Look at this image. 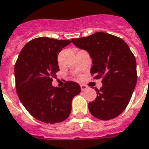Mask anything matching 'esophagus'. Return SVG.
Here are the masks:
<instances>
[{
    "instance_id": "1",
    "label": "esophagus",
    "mask_w": 149,
    "mask_h": 149,
    "mask_svg": "<svg viewBox=\"0 0 149 149\" xmlns=\"http://www.w3.org/2000/svg\"><path fill=\"white\" fill-rule=\"evenodd\" d=\"M80 88L82 91H85L86 89H88V86H86V85H80Z\"/></svg>"
}]
</instances>
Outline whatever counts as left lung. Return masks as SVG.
Instances as JSON below:
<instances>
[{"label":"left lung","instance_id":"1","mask_svg":"<svg viewBox=\"0 0 149 149\" xmlns=\"http://www.w3.org/2000/svg\"><path fill=\"white\" fill-rule=\"evenodd\" d=\"M71 41L89 53L93 60L92 75L102 78V86L100 90L95 89V101L88 105L89 112L101 120L116 118L128 106L137 83L133 54L123 39L106 33L97 32Z\"/></svg>","mask_w":149,"mask_h":149}]
</instances>
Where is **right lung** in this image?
<instances>
[{"mask_svg": "<svg viewBox=\"0 0 149 149\" xmlns=\"http://www.w3.org/2000/svg\"><path fill=\"white\" fill-rule=\"evenodd\" d=\"M71 40L48 37L36 38L26 43L14 66L16 89L21 103L29 113L45 123H61L68 118L72 100L81 92L73 81L57 88L52 85L60 70L58 54Z\"/></svg>", "mask_w": 149, "mask_h": 149, "instance_id": "1", "label": "right lung"}]
</instances>
